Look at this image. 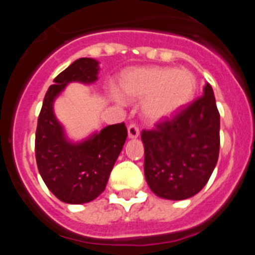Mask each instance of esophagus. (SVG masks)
<instances>
[{"label": "esophagus", "mask_w": 255, "mask_h": 255, "mask_svg": "<svg viewBox=\"0 0 255 255\" xmlns=\"http://www.w3.org/2000/svg\"><path fill=\"white\" fill-rule=\"evenodd\" d=\"M128 134H129V138H131V139L138 138L139 134H140L139 126L136 125V124H130L129 128H128Z\"/></svg>", "instance_id": "obj_1"}]
</instances>
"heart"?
Wrapping results in <instances>:
<instances>
[{
	"instance_id": "heart-1",
	"label": "heart",
	"mask_w": 255,
	"mask_h": 255,
	"mask_svg": "<svg viewBox=\"0 0 255 255\" xmlns=\"http://www.w3.org/2000/svg\"><path fill=\"white\" fill-rule=\"evenodd\" d=\"M121 91L129 100L144 101V117L159 123L175 116L195 94L197 80L185 69L139 67L121 78Z\"/></svg>"
}]
</instances>
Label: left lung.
Masks as SVG:
<instances>
[{
  "instance_id": "8db88e82",
  "label": "left lung",
  "mask_w": 255,
  "mask_h": 255,
  "mask_svg": "<svg viewBox=\"0 0 255 255\" xmlns=\"http://www.w3.org/2000/svg\"><path fill=\"white\" fill-rule=\"evenodd\" d=\"M141 141L144 175L155 195L182 200L198 194L220 153V112L211 85L175 116L143 130Z\"/></svg>"
}]
</instances>
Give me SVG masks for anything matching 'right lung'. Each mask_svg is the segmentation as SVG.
Returning <instances> with one entry per match:
<instances>
[{"label":"right lung","instance_id":"right-lung-1","mask_svg":"<svg viewBox=\"0 0 255 255\" xmlns=\"http://www.w3.org/2000/svg\"><path fill=\"white\" fill-rule=\"evenodd\" d=\"M98 62L79 58L55 78L44 97L35 131V159L47 188L56 198L69 204L88 203L107 185L117 157L128 138L125 124L106 126L79 144L67 141L62 126L53 115V101L70 82L93 83Z\"/></svg>","mask_w":255,"mask_h":255}]
</instances>
